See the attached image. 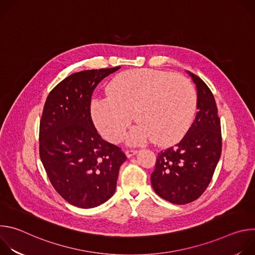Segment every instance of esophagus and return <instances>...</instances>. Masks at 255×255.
<instances>
[{"mask_svg":"<svg viewBox=\"0 0 255 255\" xmlns=\"http://www.w3.org/2000/svg\"><path fill=\"white\" fill-rule=\"evenodd\" d=\"M125 153H126L127 157H131V156H133L134 154L137 153V150H135V149H128V150H126Z\"/></svg>","mask_w":255,"mask_h":255,"instance_id":"1","label":"esophagus"}]
</instances>
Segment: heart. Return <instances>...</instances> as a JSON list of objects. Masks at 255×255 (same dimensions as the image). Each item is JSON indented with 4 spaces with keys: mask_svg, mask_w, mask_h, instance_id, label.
Wrapping results in <instances>:
<instances>
[{
    "mask_svg": "<svg viewBox=\"0 0 255 255\" xmlns=\"http://www.w3.org/2000/svg\"><path fill=\"white\" fill-rule=\"evenodd\" d=\"M107 94L93 102L92 116L100 134L113 143L123 138L133 114L139 123L127 135L130 145L151 138L159 145L174 143L188 131L197 105L187 78L155 69L124 71L108 86Z\"/></svg>",
    "mask_w": 255,
    "mask_h": 255,
    "instance_id": "obj_1",
    "label": "heart"
}]
</instances>
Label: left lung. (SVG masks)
<instances>
[{
    "instance_id": "left-lung-1",
    "label": "left lung",
    "mask_w": 255,
    "mask_h": 255,
    "mask_svg": "<svg viewBox=\"0 0 255 255\" xmlns=\"http://www.w3.org/2000/svg\"><path fill=\"white\" fill-rule=\"evenodd\" d=\"M188 74L197 87L196 118L178 143L157 154L151 173L154 192L177 205L189 204L202 196L222 151L221 124L214 96L198 76Z\"/></svg>"
}]
</instances>
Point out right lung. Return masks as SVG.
Returning a JSON list of instances; mask_svg holds the SVG:
<instances>
[{
  "instance_id": "1",
  "label": "right lung",
  "mask_w": 255,
  "mask_h": 255,
  "mask_svg": "<svg viewBox=\"0 0 255 255\" xmlns=\"http://www.w3.org/2000/svg\"><path fill=\"white\" fill-rule=\"evenodd\" d=\"M120 66L83 70L61 81L49 93L39 128V154L55 191L79 208L97 207L116 190L125 153L105 141L91 115L98 84Z\"/></svg>"
}]
</instances>
